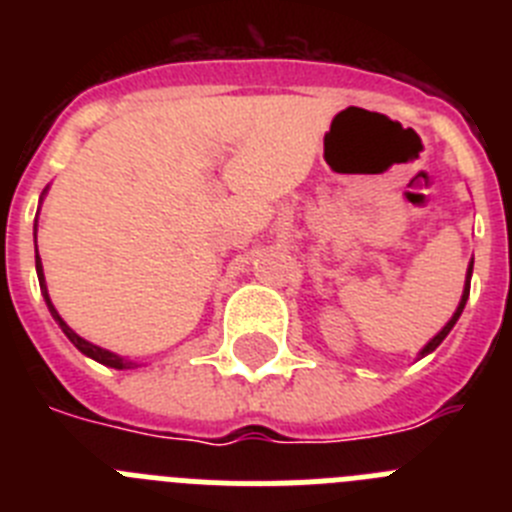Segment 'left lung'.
Returning <instances> with one entry per match:
<instances>
[{
	"label": "left lung",
	"mask_w": 512,
	"mask_h": 512,
	"mask_svg": "<svg viewBox=\"0 0 512 512\" xmlns=\"http://www.w3.org/2000/svg\"><path fill=\"white\" fill-rule=\"evenodd\" d=\"M472 269H474V259L469 261V269H467V279H464V292H461V300H459V307H456L454 310V315H451V320L446 325H443L441 330H438L436 336L431 338V341L425 343L423 348H420V354H418V359H423V356H428V354H433V351H436L438 346H441L443 343V338L449 336L451 333V328H454L456 325V320H459V315L461 312H464V305H467V300H469V282H472Z\"/></svg>",
	"instance_id": "1"
}]
</instances>
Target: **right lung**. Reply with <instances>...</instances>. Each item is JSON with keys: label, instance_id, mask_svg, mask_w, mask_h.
<instances>
[{"label": "right lung", "instance_id": "add662e5", "mask_svg": "<svg viewBox=\"0 0 512 512\" xmlns=\"http://www.w3.org/2000/svg\"><path fill=\"white\" fill-rule=\"evenodd\" d=\"M45 192H48V187H45ZM45 192H43V194H45ZM40 200H43V197H40ZM35 235H38V220H35ZM35 271H38L40 292H43V300H45V305H48V310H51L53 320H56V323H58V328H61L63 333H66V338H69V341L74 343L76 348H79L81 354H84V356H89V359H94V361H99V364L110 366V369H135V366H143V364H138V361H133V359H125V356H117V354H112V351H107V348H102V346H94V343H89L87 338H81L79 333H76V330H71L69 325H66V320H63L61 315H58V310H56V307H53V302H51V295H48V287H45L43 261H40V256H38V241H35Z\"/></svg>", "mask_w": 512, "mask_h": 512}]
</instances>
